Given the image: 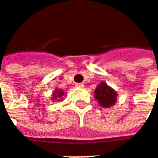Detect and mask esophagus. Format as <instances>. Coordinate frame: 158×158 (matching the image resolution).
Returning <instances> with one entry per match:
<instances>
[{"instance_id": "34e87169", "label": "esophagus", "mask_w": 158, "mask_h": 158, "mask_svg": "<svg viewBox=\"0 0 158 158\" xmlns=\"http://www.w3.org/2000/svg\"><path fill=\"white\" fill-rule=\"evenodd\" d=\"M75 86H77V87H83L84 85L82 83H76V85Z\"/></svg>"}]
</instances>
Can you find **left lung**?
Returning <instances> with one entry per match:
<instances>
[{"instance_id":"1","label":"left lung","mask_w":158,"mask_h":158,"mask_svg":"<svg viewBox=\"0 0 158 158\" xmlns=\"http://www.w3.org/2000/svg\"><path fill=\"white\" fill-rule=\"evenodd\" d=\"M95 98L102 107H111L117 102V93L106 82H101L94 92Z\"/></svg>"}]
</instances>
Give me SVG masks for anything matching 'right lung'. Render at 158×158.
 Returning a JSON list of instances; mask_svg holds the SVG:
<instances>
[{
  "instance_id": "obj_1",
  "label": "right lung",
  "mask_w": 158,
  "mask_h": 158,
  "mask_svg": "<svg viewBox=\"0 0 158 158\" xmlns=\"http://www.w3.org/2000/svg\"><path fill=\"white\" fill-rule=\"evenodd\" d=\"M64 92L61 89H56V91L53 92V97H52V100H60L62 99L61 97L64 96Z\"/></svg>"
}]
</instances>
